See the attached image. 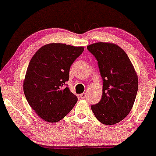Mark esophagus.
<instances>
[{
	"label": "esophagus",
	"instance_id": "esophagus-1",
	"mask_svg": "<svg viewBox=\"0 0 156 156\" xmlns=\"http://www.w3.org/2000/svg\"><path fill=\"white\" fill-rule=\"evenodd\" d=\"M80 97L81 99H85V98H86V97H87V94L86 93L81 94L80 95Z\"/></svg>",
	"mask_w": 156,
	"mask_h": 156
}]
</instances>
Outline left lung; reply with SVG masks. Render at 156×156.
I'll return each mask as SVG.
<instances>
[{
  "label": "left lung",
  "instance_id": "obj_1",
  "mask_svg": "<svg viewBox=\"0 0 156 156\" xmlns=\"http://www.w3.org/2000/svg\"><path fill=\"white\" fill-rule=\"evenodd\" d=\"M87 50L97 60L103 80L101 99L91 108L101 123L116 124L133 107L138 91L137 74L126 53L116 44L97 42L87 46Z\"/></svg>",
  "mask_w": 156,
  "mask_h": 156
}]
</instances>
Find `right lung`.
I'll return each mask as SVG.
<instances>
[{
	"label": "right lung",
	"instance_id": "1",
	"mask_svg": "<svg viewBox=\"0 0 156 156\" xmlns=\"http://www.w3.org/2000/svg\"><path fill=\"white\" fill-rule=\"evenodd\" d=\"M83 51V47L52 43L42 47L32 57L23 90L29 105L43 120L60 121L77 101L66 83L70 67Z\"/></svg>",
	"mask_w": 156,
	"mask_h": 156
}]
</instances>
